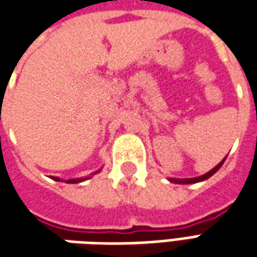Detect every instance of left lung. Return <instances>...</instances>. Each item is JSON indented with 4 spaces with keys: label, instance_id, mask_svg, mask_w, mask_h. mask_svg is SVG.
Listing matches in <instances>:
<instances>
[{
    "label": "left lung",
    "instance_id": "obj_1",
    "mask_svg": "<svg viewBox=\"0 0 257 257\" xmlns=\"http://www.w3.org/2000/svg\"><path fill=\"white\" fill-rule=\"evenodd\" d=\"M226 161V158L223 160L221 162H219L217 165H216L213 169H210L209 172L205 173V175H202V176H198V178H190V179H169L172 183H179V184H191V183H198V182H202V180H206V179H209L213 173H216L219 169H220V167L223 165V162Z\"/></svg>",
    "mask_w": 257,
    "mask_h": 257
}]
</instances>
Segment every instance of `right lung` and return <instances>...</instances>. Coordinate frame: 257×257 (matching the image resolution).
Here are the masks:
<instances>
[{"mask_svg":"<svg viewBox=\"0 0 257 257\" xmlns=\"http://www.w3.org/2000/svg\"><path fill=\"white\" fill-rule=\"evenodd\" d=\"M97 172H99V171H97ZM95 173H93V175H95ZM52 179H53V180H56V182H60V179H59V178H55V176H52ZM86 179H89V178L70 179V180H66V183H79V182H84V180H86Z\"/></svg>","mask_w":257,"mask_h":257,"instance_id":"add662e5","label":"right lung"}]
</instances>
